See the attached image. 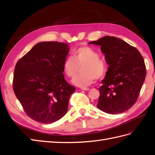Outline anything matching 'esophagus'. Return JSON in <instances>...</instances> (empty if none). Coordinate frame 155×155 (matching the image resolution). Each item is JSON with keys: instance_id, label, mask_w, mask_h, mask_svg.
<instances>
[{"instance_id": "esophagus-1", "label": "esophagus", "mask_w": 155, "mask_h": 155, "mask_svg": "<svg viewBox=\"0 0 155 155\" xmlns=\"http://www.w3.org/2000/svg\"><path fill=\"white\" fill-rule=\"evenodd\" d=\"M81 90H83V91H88V90H89V88H81Z\"/></svg>"}]
</instances>
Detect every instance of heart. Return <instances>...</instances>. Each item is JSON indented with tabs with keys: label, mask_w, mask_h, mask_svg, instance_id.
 Returning <instances> with one entry per match:
<instances>
[{
	"label": "heart",
	"mask_w": 155,
	"mask_h": 155,
	"mask_svg": "<svg viewBox=\"0 0 155 155\" xmlns=\"http://www.w3.org/2000/svg\"><path fill=\"white\" fill-rule=\"evenodd\" d=\"M81 67L82 74L72 81L76 86L86 88L93 83L94 78L99 79L104 77L107 71V65L99 54L89 47H82L72 52V57L65 59L62 67L64 74L69 78L74 77L78 67Z\"/></svg>",
	"instance_id": "1"
}]
</instances>
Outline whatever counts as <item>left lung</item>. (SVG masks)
<instances>
[{
  "mask_svg": "<svg viewBox=\"0 0 155 155\" xmlns=\"http://www.w3.org/2000/svg\"><path fill=\"white\" fill-rule=\"evenodd\" d=\"M88 44L101 46L109 65L98 88L97 107L108 114L123 113L134 105L146 77V66L137 49L114 37L106 36Z\"/></svg>",
  "mask_w": 155,
  "mask_h": 155,
  "instance_id": "obj_1",
  "label": "left lung"
}]
</instances>
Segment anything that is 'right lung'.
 <instances>
[{"label": "right lung", "mask_w": 155, "mask_h": 155, "mask_svg": "<svg viewBox=\"0 0 155 155\" xmlns=\"http://www.w3.org/2000/svg\"><path fill=\"white\" fill-rule=\"evenodd\" d=\"M68 51L65 43L42 42L16 62L13 90L32 119L49 124L67 113L69 98L75 91L62 73Z\"/></svg>", "instance_id": "right-lung-1"}]
</instances>
